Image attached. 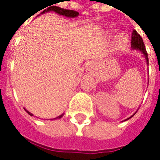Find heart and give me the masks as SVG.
Returning <instances> with one entry per match:
<instances>
[{"mask_svg":"<svg viewBox=\"0 0 160 160\" xmlns=\"http://www.w3.org/2000/svg\"><path fill=\"white\" fill-rule=\"evenodd\" d=\"M116 42H117V44L119 46L122 45L123 43L125 42V38H124V36H120V37L117 38V41H116Z\"/></svg>","mask_w":160,"mask_h":160,"instance_id":"b5f03b06","label":"heart"}]
</instances>
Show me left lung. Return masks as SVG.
Here are the masks:
<instances>
[{"label":"left lung","instance_id":"8db88e82","mask_svg":"<svg viewBox=\"0 0 160 160\" xmlns=\"http://www.w3.org/2000/svg\"><path fill=\"white\" fill-rule=\"evenodd\" d=\"M131 49L132 50H138L140 52H142L143 56L145 58V61H146V64L149 65V60H148V54L147 52H146V49H145V47H144V44H143V41H142V37L139 35L138 33V32L136 30H134L132 32V36H131ZM136 112L131 115L130 117H128V119H126L125 121H127L128 119H130L131 117H133Z\"/></svg>","mask_w":160,"mask_h":160}]
</instances>
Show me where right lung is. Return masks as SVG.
<instances>
[{"label":"right lung","mask_w":160,"mask_h":160,"mask_svg":"<svg viewBox=\"0 0 160 160\" xmlns=\"http://www.w3.org/2000/svg\"><path fill=\"white\" fill-rule=\"evenodd\" d=\"M50 11H53V12L57 13L59 15H61V16H64V17H67V18H77L78 15H79V13L78 11H75V10H69V9H64V8H62L57 7V6H51V7L48 8V9H45L43 12H41V14H44V13L46 12H50ZM24 110L26 111V112L31 115V116H32L33 114L32 112H30L28 110H26L25 108H24ZM63 114H61L60 116H58V117L54 118V119H60V118H62L63 116Z\"/></svg>","instance_id":"1"}]
</instances>
